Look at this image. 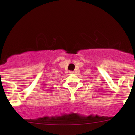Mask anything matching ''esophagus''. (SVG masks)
<instances>
[{"instance_id":"obj_1","label":"esophagus","mask_w":135,"mask_h":135,"mask_svg":"<svg viewBox=\"0 0 135 135\" xmlns=\"http://www.w3.org/2000/svg\"><path fill=\"white\" fill-rule=\"evenodd\" d=\"M69 73H70V74H74V72H73V71H70Z\"/></svg>"}]
</instances>
